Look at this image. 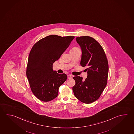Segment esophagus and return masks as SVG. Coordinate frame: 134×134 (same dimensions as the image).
<instances>
[{
	"label": "esophagus",
	"instance_id": "34e87169",
	"mask_svg": "<svg viewBox=\"0 0 134 134\" xmlns=\"http://www.w3.org/2000/svg\"><path fill=\"white\" fill-rule=\"evenodd\" d=\"M67 77H68L69 79H71L72 78V77L71 76V75H70V74L67 75Z\"/></svg>",
	"mask_w": 134,
	"mask_h": 134
}]
</instances>
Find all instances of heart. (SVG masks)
<instances>
[{
	"instance_id": "obj_1",
	"label": "heart",
	"mask_w": 134,
	"mask_h": 134,
	"mask_svg": "<svg viewBox=\"0 0 134 134\" xmlns=\"http://www.w3.org/2000/svg\"><path fill=\"white\" fill-rule=\"evenodd\" d=\"M79 49L78 47H73V48H72L71 50H73V49Z\"/></svg>"
}]
</instances>
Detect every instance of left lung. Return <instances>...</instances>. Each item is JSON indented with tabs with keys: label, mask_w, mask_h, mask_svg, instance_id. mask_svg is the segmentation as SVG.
Masks as SVG:
<instances>
[{
	"label": "left lung",
	"mask_w": 134,
	"mask_h": 134,
	"mask_svg": "<svg viewBox=\"0 0 134 134\" xmlns=\"http://www.w3.org/2000/svg\"><path fill=\"white\" fill-rule=\"evenodd\" d=\"M76 39L82 51L80 64L86 67L88 76L85 80L81 77H74L75 85L72 90L80 101L91 103L99 99L107 85L108 61L102 47L95 39L88 36Z\"/></svg>",
	"instance_id": "8db88e82"
}]
</instances>
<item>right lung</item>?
<instances>
[{"instance_id": "obj_1", "label": "right lung", "mask_w": 134, "mask_h": 134, "mask_svg": "<svg viewBox=\"0 0 134 134\" xmlns=\"http://www.w3.org/2000/svg\"><path fill=\"white\" fill-rule=\"evenodd\" d=\"M74 38L71 35H49L38 41L31 49L26 76L32 92L41 101L47 102L55 99L60 86L67 80L66 74H60L53 71V65Z\"/></svg>"}]
</instances>
